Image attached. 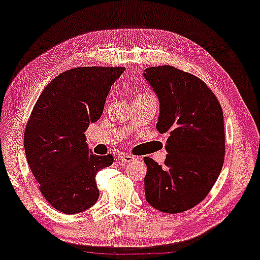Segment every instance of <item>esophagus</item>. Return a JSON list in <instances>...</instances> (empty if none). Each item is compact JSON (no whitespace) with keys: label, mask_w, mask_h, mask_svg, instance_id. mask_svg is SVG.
Segmentation results:
<instances>
[{"label":"esophagus","mask_w":260,"mask_h":260,"mask_svg":"<svg viewBox=\"0 0 260 260\" xmlns=\"http://www.w3.org/2000/svg\"><path fill=\"white\" fill-rule=\"evenodd\" d=\"M118 158H120V161L123 162V164H129V162L136 161V157H134L133 155H129V154L118 155Z\"/></svg>","instance_id":"esophagus-1"}]
</instances>
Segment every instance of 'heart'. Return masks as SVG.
<instances>
[{
  "instance_id": "b5f03b06",
  "label": "heart",
  "mask_w": 260,
  "mask_h": 260,
  "mask_svg": "<svg viewBox=\"0 0 260 260\" xmlns=\"http://www.w3.org/2000/svg\"><path fill=\"white\" fill-rule=\"evenodd\" d=\"M140 95H149V94H140Z\"/></svg>"
}]
</instances>
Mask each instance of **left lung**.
I'll return each mask as SVG.
<instances>
[{
  "mask_svg": "<svg viewBox=\"0 0 260 260\" xmlns=\"http://www.w3.org/2000/svg\"><path fill=\"white\" fill-rule=\"evenodd\" d=\"M160 100L156 128L168 133L167 158L160 166L144 157L150 206L165 213H181L205 200L224 164L223 110L207 84L192 74L162 65L144 71Z\"/></svg>",
  "mask_w": 260,
  "mask_h": 260,
  "instance_id": "obj_1",
  "label": "left lung"
}]
</instances>
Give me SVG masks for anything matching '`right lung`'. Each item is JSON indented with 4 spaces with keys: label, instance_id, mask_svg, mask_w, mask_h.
I'll return each mask as SVG.
<instances>
[{
    "label": "right lung",
    "instance_id": "1",
    "mask_svg": "<svg viewBox=\"0 0 260 260\" xmlns=\"http://www.w3.org/2000/svg\"><path fill=\"white\" fill-rule=\"evenodd\" d=\"M126 68L67 70L43 89L24 132L26 160L43 198L65 214L92 207L99 198L96 173L114 156L94 155L84 132L103 114L112 83Z\"/></svg>",
    "mask_w": 260,
    "mask_h": 260
}]
</instances>
